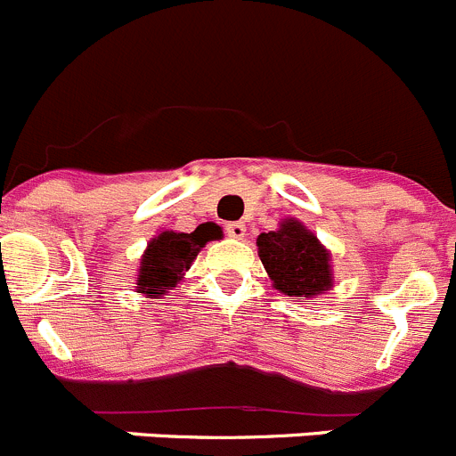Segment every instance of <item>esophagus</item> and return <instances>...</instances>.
<instances>
[{"mask_svg": "<svg viewBox=\"0 0 456 456\" xmlns=\"http://www.w3.org/2000/svg\"><path fill=\"white\" fill-rule=\"evenodd\" d=\"M225 232H228V237H232V240H244L246 225L241 224V221H232V224L225 225Z\"/></svg>", "mask_w": 456, "mask_h": 456, "instance_id": "obj_1", "label": "esophagus"}]
</instances>
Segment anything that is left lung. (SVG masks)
Segmentation results:
<instances>
[{"instance_id": "left-lung-1", "label": "left lung", "mask_w": 456, "mask_h": 456, "mask_svg": "<svg viewBox=\"0 0 456 456\" xmlns=\"http://www.w3.org/2000/svg\"><path fill=\"white\" fill-rule=\"evenodd\" d=\"M257 256L273 289L298 303H314L334 287L332 253L303 221L287 216L275 231L257 235Z\"/></svg>"}]
</instances>
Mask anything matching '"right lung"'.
<instances>
[{
	"label": "right lung",
	"mask_w": 456,
	"mask_h": 456,
	"mask_svg": "<svg viewBox=\"0 0 456 456\" xmlns=\"http://www.w3.org/2000/svg\"><path fill=\"white\" fill-rule=\"evenodd\" d=\"M212 240H221V231L215 225H203L194 232L160 231L146 244L137 269L135 291L144 298H162L178 285L190 271L191 262L200 248Z\"/></svg>",
	"instance_id": "add662e5"
}]
</instances>
